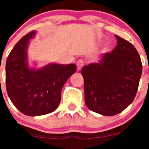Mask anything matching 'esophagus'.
Returning <instances> with one entry per match:
<instances>
[{
  "instance_id": "34e87169",
  "label": "esophagus",
  "mask_w": 149,
  "mask_h": 149,
  "mask_svg": "<svg viewBox=\"0 0 149 149\" xmlns=\"http://www.w3.org/2000/svg\"><path fill=\"white\" fill-rule=\"evenodd\" d=\"M84 61L83 59H79L77 62V70H81V68L84 66Z\"/></svg>"
}]
</instances>
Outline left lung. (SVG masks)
Here are the masks:
<instances>
[{
	"mask_svg": "<svg viewBox=\"0 0 149 149\" xmlns=\"http://www.w3.org/2000/svg\"><path fill=\"white\" fill-rule=\"evenodd\" d=\"M116 37L117 45L112 52L81 69L86 105L92 111L108 116L119 113L132 103L143 69L135 47L119 36Z\"/></svg>",
	"mask_w": 149,
	"mask_h": 149,
	"instance_id": "8db88e82",
	"label": "left lung"
}]
</instances>
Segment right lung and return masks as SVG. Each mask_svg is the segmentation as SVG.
Here are the masks:
<instances>
[{"label":"right lung","mask_w":149,"mask_h":149,"mask_svg":"<svg viewBox=\"0 0 149 149\" xmlns=\"http://www.w3.org/2000/svg\"><path fill=\"white\" fill-rule=\"evenodd\" d=\"M35 31L15 44L6 63V92L15 107L27 116H41L54 111L61 100V90L77 70L75 64H50L42 69H30L27 46Z\"/></svg>","instance_id":"obj_1"}]
</instances>
